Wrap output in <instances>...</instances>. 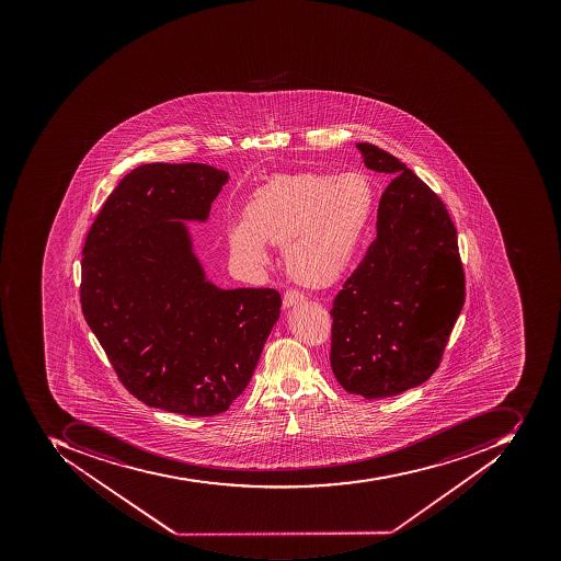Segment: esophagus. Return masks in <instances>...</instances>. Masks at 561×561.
<instances>
[{
    "instance_id": "obj_1",
    "label": "esophagus",
    "mask_w": 561,
    "mask_h": 561,
    "mask_svg": "<svg viewBox=\"0 0 561 561\" xmlns=\"http://www.w3.org/2000/svg\"><path fill=\"white\" fill-rule=\"evenodd\" d=\"M304 300H306V297H304V294H300L298 290H288L285 295H283V307H294L297 306V304H302Z\"/></svg>"
}]
</instances>
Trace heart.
<instances>
[{
  "mask_svg": "<svg viewBox=\"0 0 561 561\" xmlns=\"http://www.w3.org/2000/svg\"><path fill=\"white\" fill-rule=\"evenodd\" d=\"M376 187L358 171L343 175L302 171L259 188L245 219L231 222V261L245 271L270 264L266 243L283 247L285 266L297 282L327 286L354 263L373 221Z\"/></svg>",
  "mask_w": 561,
  "mask_h": 561,
  "instance_id": "b5f03b06",
  "label": "heart"
}]
</instances>
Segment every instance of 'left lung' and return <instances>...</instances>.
I'll return each mask as SVG.
<instances>
[{"instance_id":"8db88e82","label":"left lung","mask_w":561,"mask_h":561,"mask_svg":"<svg viewBox=\"0 0 561 561\" xmlns=\"http://www.w3.org/2000/svg\"><path fill=\"white\" fill-rule=\"evenodd\" d=\"M369 170L393 176L378 237L331 309V369L367 400L422 385L439 366L466 300L457 230L445 204L405 163L358 142Z\"/></svg>"}]
</instances>
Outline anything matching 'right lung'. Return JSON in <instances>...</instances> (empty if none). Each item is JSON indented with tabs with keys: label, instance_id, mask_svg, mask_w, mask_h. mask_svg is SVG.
<instances>
[{
	"label": "right lung",
	"instance_id": "1",
	"mask_svg": "<svg viewBox=\"0 0 561 561\" xmlns=\"http://www.w3.org/2000/svg\"><path fill=\"white\" fill-rule=\"evenodd\" d=\"M227 171L151 163L118 183L92 222L80 304L122 385L167 412H225L251 381L282 297L209 282L185 222H206Z\"/></svg>",
	"mask_w": 561,
	"mask_h": 561
}]
</instances>
